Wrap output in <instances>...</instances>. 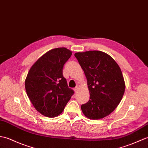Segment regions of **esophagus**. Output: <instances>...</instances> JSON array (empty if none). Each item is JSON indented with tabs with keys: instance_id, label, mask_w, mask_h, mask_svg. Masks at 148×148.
I'll list each match as a JSON object with an SVG mask.
<instances>
[{
	"instance_id": "1",
	"label": "esophagus",
	"mask_w": 148,
	"mask_h": 148,
	"mask_svg": "<svg viewBox=\"0 0 148 148\" xmlns=\"http://www.w3.org/2000/svg\"><path fill=\"white\" fill-rule=\"evenodd\" d=\"M79 87H80V85H77L76 87L74 88V91L75 92H77L78 90V88H79Z\"/></svg>"
}]
</instances>
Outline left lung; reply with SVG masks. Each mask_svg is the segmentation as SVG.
Masks as SVG:
<instances>
[{"label": "left lung", "mask_w": 148, "mask_h": 148, "mask_svg": "<svg viewBox=\"0 0 148 148\" xmlns=\"http://www.w3.org/2000/svg\"><path fill=\"white\" fill-rule=\"evenodd\" d=\"M87 78L90 99L81 106L84 115L99 120L119 104L125 89L121 69L110 55L99 51L75 54Z\"/></svg>", "instance_id": "1"}]
</instances>
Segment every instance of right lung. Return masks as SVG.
I'll list each match as a JSON object with an SVG mask.
<instances>
[{
  "label": "right lung",
  "instance_id": "obj_1",
  "mask_svg": "<svg viewBox=\"0 0 148 148\" xmlns=\"http://www.w3.org/2000/svg\"><path fill=\"white\" fill-rule=\"evenodd\" d=\"M71 54L65 47L51 49L29 69L25 82L26 92L33 106L44 116L60 115L74 93L63 75L64 64Z\"/></svg>",
  "mask_w": 148,
  "mask_h": 148
}]
</instances>
